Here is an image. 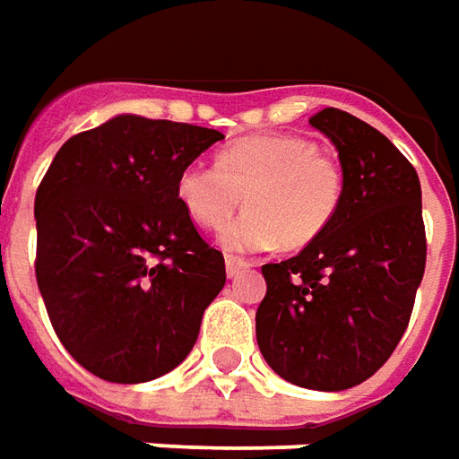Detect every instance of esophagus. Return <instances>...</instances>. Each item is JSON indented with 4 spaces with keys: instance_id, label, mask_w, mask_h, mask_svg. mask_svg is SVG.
<instances>
[{
    "instance_id": "obj_1",
    "label": "esophagus",
    "mask_w": 459,
    "mask_h": 459,
    "mask_svg": "<svg viewBox=\"0 0 459 459\" xmlns=\"http://www.w3.org/2000/svg\"><path fill=\"white\" fill-rule=\"evenodd\" d=\"M251 268V263L248 261H240V258H233V255H229L226 258V275H229L230 281H236L243 271H248Z\"/></svg>"
}]
</instances>
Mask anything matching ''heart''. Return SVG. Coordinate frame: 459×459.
<instances>
[{"label":"heart","instance_id":"b5f03b06","mask_svg":"<svg viewBox=\"0 0 459 459\" xmlns=\"http://www.w3.org/2000/svg\"><path fill=\"white\" fill-rule=\"evenodd\" d=\"M345 176L335 156L300 134H263L216 153V169L188 163L176 178V201L198 229H221L230 253L265 251L283 238L300 248L318 238L341 208Z\"/></svg>","mask_w":459,"mask_h":459}]
</instances>
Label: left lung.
I'll return each mask as SVG.
<instances>
[{
	"instance_id": "1",
	"label": "left lung",
	"mask_w": 459,
	"mask_h": 459,
	"mask_svg": "<svg viewBox=\"0 0 459 459\" xmlns=\"http://www.w3.org/2000/svg\"><path fill=\"white\" fill-rule=\"evenodd\" d=\"M310 126L335 146L345 191L318 238L261 268L255 338L283 380L338 393L377 373L408 328L428 253L422 191L412 163L370 124L323 108Z\"/></svg>"
}]
</instances>
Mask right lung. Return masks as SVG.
Returning <instances> with one entry per match:
<instances>
[{
  "instance_id": "right-lung-1",
  "label": "right lung",
  "mask_w": 459,
  "mask_h": 459,
  "mask_svg": "<svg viewBox=\"0 0 459 459\" xmlns=\"http://www.w3.org/2000/svg\"><path fill=\"white\" fill-rule=\"evenodd\" d=\"M223 134L118 114L54 156L34 201L37 283L74 360L149 383L186 360L226 285L223 253L176 201V178Z\"/></svg>"
}]
</instances>
